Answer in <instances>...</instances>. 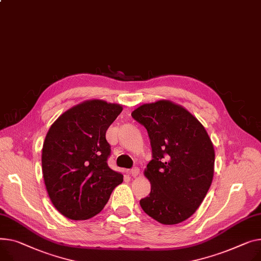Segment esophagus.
<instances>
[{
    "mask_svg": "<svg viewBox=\"0 0 261 261\" xmlns=\"http://www.w3.org/2000/svg\"><path fill=\"white\" fill-rule=\"evenodd\" d=\"M129 173H130V175H132L133 177H136V176H138V174H140V169H138V168H132L129 171Z\"/></svg>",
    "mask_w": 261,
    "mask_h": 261,
    "instance_id": "1",
    "label": "esophagus"
}]
</instances>
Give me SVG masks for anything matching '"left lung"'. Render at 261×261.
Segmentation results:
<instances>
[{
  "label": "left lung",
  "instance_id": "1",
  "mask_svg": "<svg viewBox=\"0 0 261 261\" xmlns=\"http://www.w3.org/2000/svg\"><path fill=\"white\" fill-rule=\"evenodd\" d=\"M131 115L147 129L152 148L145 170L151 192L141 199L142 209L163 224L179 223L195 213L210 189L213 144L198 119L170 100L144 103Z\"/></svg>",
  "mask_w": 261,
  "mask_h": 261
}]
</instances>
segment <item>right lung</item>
<instances>
[{
	"instance_id": "right-lung-1",
	"label": "right lung",
	"mask_w": 261,
	"mask_h": 261,
	"mask_svg": "<svg viewBox=\"0 0 261 261\" xmlns=\"http://www.w3.org/2000/svg\"><path fill=\"white\" fill-rule=\"evenodd\" d=\"M123 107L86 100L51 125L42 149V171L51 202L65 217L89 219L98 214L123 175L109 168L106 131Z\"/></svg>"
}]
</instances>
